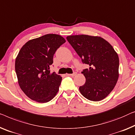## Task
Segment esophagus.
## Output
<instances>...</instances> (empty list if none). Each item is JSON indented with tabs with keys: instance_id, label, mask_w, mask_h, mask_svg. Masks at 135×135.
<instances>
[{
	"instance_id": "esophagus-1",
	"label": "esophagus",
	"mask_w": 135,
	"mask_h": 135,
	"mask_svg": "<svg viewBox=\"0 0 135 135\" xmlns=\"http://www.w3.org/2000/svg\"><path fill=\"white\" fill-rule=\"evenodd\" d=\"M69 76H71V77H74L76 75V72H74L73 74H68Z\"/></svg>"
}]
</instances>
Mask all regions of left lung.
<instances>
[{
  "mask_svg": "<svg viewBox=\"0 0 135 135\" xmlns=\"http://www.w3.org/2000/svg\"><path fill=\"white\" fill-rule=\"evenodd\" d=\"M88 69L81 72L86 82L79 88L85 98L91 101L105 99L115 86L119 77V61L112 46L98 36L80 35L66 37Z\"/></svg>",
  "mask_w": 135,
  "mask_h": 135,
  "instance_id": "8db88e82",
  "label": "left lung"
}]
</instances>
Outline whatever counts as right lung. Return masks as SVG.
<instances>
[{"label":"right lung","instance_id":"right-lung-1","mask_svg":"<svg viewBox=\"0 0 135 135\" xmlns=\"http://www.w3.org/2000/svg\"><path fill=\"white\" fill-rule=\"evenodd\" d=\"M66 41L58 35L47 34L28 41L21 49L15 61V71L22 91L33 100L46 103L58 93L62 80L51 73L56 50Z\"/></svg>","mask_w":135,"mask_h":135}]
</instances>
